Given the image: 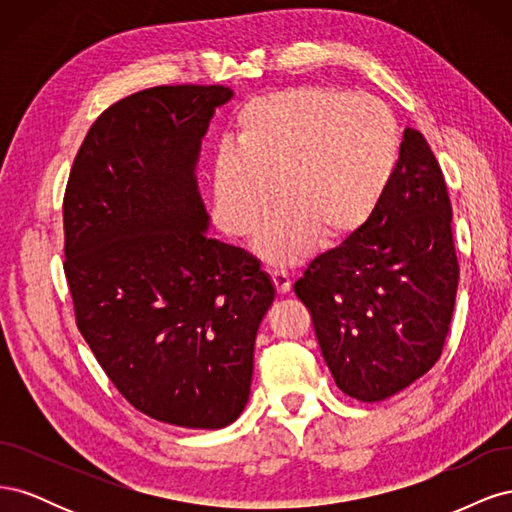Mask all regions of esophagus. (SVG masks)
<instances>
[{
    "instance_id": "1",
    "label": "esophagus",
    "mask_w": 512,
    "mask_h": 512,
    "mask_svg": "<svg viewBox=\"0 0 512 512\" xmlns=\"http://www.w3.org/2000/svg\"><path fill=\"white\" fill-rule=\"evenodd\" d=\"M271 280L275 284V290L280 292V294H286L290 290V286H292V280H290V275L286 271H273L271 273Z\"/></svg>"
}]
</instances>
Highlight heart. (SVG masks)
Masks as SVG:
<instances>
[{
    "instance_id": "1",
    "label": "heart",
    "mask_w": 512,
    "mask_h": 512,
    "mask_svg": "<svg viewBox=\"0 0 512 512\" xmlns=\"http://www.w3.org/2000/svg\"><path fill=\"white\" fill-rule=\"evenodd\" d=\"M235 147L211 162L213 222L232 239L252 237L275 265L314 241H350L376 213L399 164V128L374 96L331 85H299L247 102L235 119Z\"/></svg>"
}]
</instances>
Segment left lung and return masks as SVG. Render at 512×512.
Instances as JSON below:
<instances>
[{"label": "left lung", "instance_id": "1", "mask_svg": "<svg viewBox=\"0 0 512 512\" xmlns=\"http://www.w3.org/2000/svg\"><path fill=\"white\" fill-rule=\"evenodd\" d=\"M451 220L442 168L425 136L408 128L371 220L294 282L346 395L382 401L440 359L459 282Z\"/></svg>", "mask_w": 512, "mask_h": 512}]
</instances>
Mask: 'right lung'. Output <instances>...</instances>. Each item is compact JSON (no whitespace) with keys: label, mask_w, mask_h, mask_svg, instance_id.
<instances>
[{"label":"right lung","mask_w":512,"mask_h":512,"mask_svg":"<svg viewBox=\"0 0 512 512\" xmlns=\"http://www.w3.org/2000/svg\"><path fill=\"white\" fill-rule=\"evenodd\" d=\"M230 96L224 85H160L108 106L64 194L76 327L136 410L190 429L243 412L275 297L256 258L205 235L194 166Z\"/></svg>","instance_id":"obj_1"}]
</instances>
